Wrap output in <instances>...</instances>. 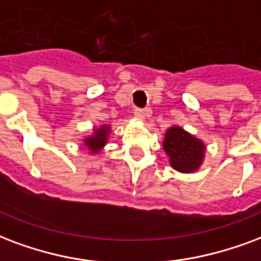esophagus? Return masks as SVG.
<instances>
[{"mask_svg":"<svg viewBox=\"0 0 261 261\" xmlns=\"http://www.w3.org/2000/svg\"><path fill=\"white\" fill-rule=\"evenodd\" d=\"M134 116H136V119H138V120H144L145 119V111H142V109H136L134 111Z\"/></svg>","mask_w":261,"mask_h":261,"instance_id":"esophagus-1","label":"esophagus"}]
</instances>
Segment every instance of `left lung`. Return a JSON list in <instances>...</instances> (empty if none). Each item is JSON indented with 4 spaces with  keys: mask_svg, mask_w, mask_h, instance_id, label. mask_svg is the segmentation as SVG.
<instances>
[{
    "mask_svg": "<svg viewBox=\"0 0 261 261\" xmlns=\"http://www.w3.org/2000/svg\"><path fill=\"white\" fill-rule=\"evenodd\" d=\"M163 149L169 156L170 166L179 173L191 174L203 165L204 142L179 125H171L166 131Z\"/></svg>",
    "mask_w": 261,
    "mask_h": 261,
    "instance_id": "obj_1",
    "label": "left lung"
}]
</instances>
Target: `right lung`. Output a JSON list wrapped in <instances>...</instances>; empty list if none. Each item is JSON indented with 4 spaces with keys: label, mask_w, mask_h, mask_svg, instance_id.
Segmentation results:
<instances>
[{
    "label": "right lung",
    "mask_w": 261,
    "mask_h": 261,
    "mask_svg": "<svg viewBox=\"0 0 261 261\" xmlns=\"http://www.w3.org/2000/svg\"><path fill=\"white\" fill-rule=\"evenodd\" d=\"M112 133V127L109 124H102L99 127H95L92 130L91 136L83 138V144L88 149L90 155H98L105 145L108 144L109 136Z\"/></svg>",
    "instance_id": "obj_1"
}]
</instances>
